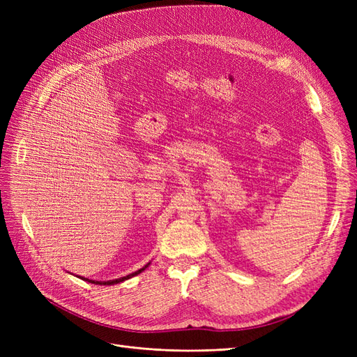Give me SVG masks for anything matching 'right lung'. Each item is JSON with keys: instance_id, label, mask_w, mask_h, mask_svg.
I'll list each match as a JSON object with an SVG mask.
<instances>
[{"instance_id": "right-lung-1", "label": "right lung", "mask_w": 357, "mask_h": 357, "mask_svg": "<svg viewBox=\"0 0 357 357\" xmlns=\"http://www.w3.org/2000/svg\"><path fill=\"white\" fill-rule=\"evenodd\" d=\"M149 266V264L146 265V266H143L142 269H138V271H135V273H132V274H129V275H126V277H121V278H116V280H107V282H96V280H89V278H84V277H80L82 280H84V282H89V283H92V284H102V286H112V284H117V283H122V282H125V280H128V278H132V277H135L137 274H139V273H143L144 269Z\"/></svg>"}]
</instances>
